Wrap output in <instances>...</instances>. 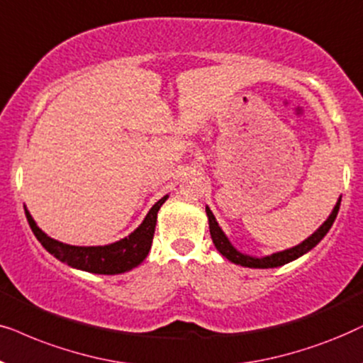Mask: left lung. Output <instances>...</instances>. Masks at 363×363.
Returning a JSON list of instances; mask_svg holds the SVG:
<instances>
[{"label": "left lung", "mask_w": 363, "mask_h": 363, "mask_svg": "<svg viewBox=\"0 0 363 363\" xmlns=\"http://www.w3.org/2000/svg\"><path fill=\"white\" fill-rule=\"evenodd\" d=\"M340 201L342 199L337 201V204H335V207H333L332 214L327 217V220L323 222V224L318 227L315 232H313L311 238H307L306 240H303V242L296 245V247L282 250V252H275V254L265 255V257H252V255L239 252V250L230 244V240L227 239V235L224 234V232H222V229L219 227V224H217L216 217H214V214H212V211L209 209V207H206V212H207V219H209V230H211L212 242H214L216 249L219 250V252L224 255L227 260H230V262H234L238 265H242V267L272 269V267H280V265L292 262V260L298 259L301 255L307 254L308 250H312L313 247H315V245L320 242L323 238H325L327 232L330 230L333 220H335L337 214H339Z\"/></svg>", "instance_id": "8db88e82"}]
</instances>
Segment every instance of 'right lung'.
I'll return each instance as SVG.
<instances>
[{
	"label": "right lung",
	"instance_id": "obj_1",
	"mask_svg": "<svg viewBox=\"0 0 363 363\" xmlns=\"http://www.w3.org/2000/svg\"><path fill=\"white\" fill-rule=\"evenodd\" d=\"M167 201V196L159 199L156 204L151 207L147 212L146 219L136 230L131 232L128 238L118 240L114 244L108 245H91V247H83V245H69L62 244L60 240L51 239L46 235L40 227L36 225L28 209L26 219L30 222V227L36 239L40 240L43 247H45L51 255H55L57 260L65 262L71 267L86 270L91 274H104L114 275L128 272L134 267H138L144 259L147 257L149 250H151L154 229H156L157 212L161 206Z\"/></svg>",
	"mask_w": 363,
	"mask_h": 363
}]
</instances>
